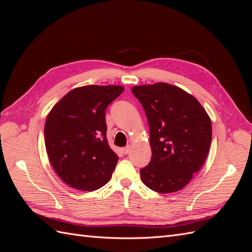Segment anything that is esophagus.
I'll return each mask as SVG.
<instances>
[{"mask_svg": "<svg viewBox=\"0 0 252 252\" xmlns=\"http://www.w3.org/2000/svg\"><path fill=\"white\" fill-rule=\"evenodd\" d=\"M122 151H123V154H124V155H128L129 152H130V146H126V147H124L123 149H122Z\"/></svg>", "mask_w": 252, "mask_h": 252, "instance_id": "34e87169", "label": "esophagus"}]
</instances>
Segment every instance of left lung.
Masks as SVG:
<instances>
[{
	"label": "left lung",
	"mask_w": 252,
	"mask_h": 252,
	"mask_svg": "<svg viewBox=\"0 0 252 252\" xmlns=\"http://www.w3.org/2000/svg\"><path fill=\"white\" fill-rule=\"evenodd\" d=\"M146 113L152 157L140 170L143 183L159 193L184 188L207 158L210 118L194 96L167 83L134 86Z\"/></svg>",
	"instance_id": "left-lung-1"
}]
</instances>
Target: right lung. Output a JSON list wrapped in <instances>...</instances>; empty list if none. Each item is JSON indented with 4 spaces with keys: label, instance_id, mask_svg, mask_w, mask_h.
I'll return each mask as SVG.
<instances>
[{
    "label": "right lung",
    "instance_id": "1",
    "mask_svg": "<svg viewBox=\"0 0 252 252\" xmlns=\"http://www.w3.org/2000/svg\"><path fill=\"white\" fill-rule=\"evenodd\" d=\"M123 90L119 85L75 88L49 112L45 146L53 169L70 187L94 191L110 180L119 157L106 138L105 110Z\"/></svg>",
    "mask_w": 252,
    "mask_h": 252
}]
</instances>
